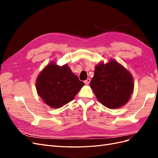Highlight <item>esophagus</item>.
I'll use <instances>...</instances> for the list:
<instances>
[{"mask_svg":"<svg viewBox=\"0 0 158 158\" xmlns=\"http://www.w3.org/2000/svg\"><path fill=\"white\" fill-rule=\"evenodd\" d=\"M90 81H91V80L89 79V78H88L87 80H85V81H84V83H85V84H89V82H90Z\"/></svg>","mask_w":158,"mask_h":158,"instance_id":"34e87169","label":"esophagus"}]
</instances>
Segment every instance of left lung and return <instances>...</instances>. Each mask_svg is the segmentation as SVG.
<instances>
[{
	"label": "left lung",
	"instance_id": "left-lung-1",
	"mask_svg": "<svg viewBox=\"0 0 158 158\" xmlns=\"http://www.w3.org/2000/svg\"><path fill=\"white\" fill-rule=\"evenodd\" d=\"M89 85L98 101L109 109L125 106L134 90L132 74L113 59L95 66Z\"/></svg>",
	"mask_w": 158,
	"mask_h": 158
}]
</instances>
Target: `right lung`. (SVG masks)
Instances as JSON below:
<instances>
[{
    "label": "right lung",
    "mask_w": 158,
    "mask_h": 158,
    "mask_svg": "<svg viewBox=\"0 0 158 158\" xmlns=\"http://www.w3.org/2000/svg\"><path fill=\"white\" fill-rule=\"evenodd\" d=\"M84 85L68 64L56 65L51 62L43 69L36 80V89L44 102L58 109L74 99Z\"/></svg>",
    "instance_id": "add662e5"
}]
</instances>
